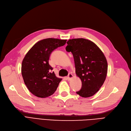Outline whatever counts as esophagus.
<instances>
[{"mask_svg":"<svg viewBox=\"0 0 131 131\" xmlns=\"http://www.w3.org/2000/svg\"><path fill=\"white\" fill-rule=\"evenodd\" d=\"M73 74H72V73H69V75H68V76H67V79H68L69 80H70V79H71V78H73Z\"/></svg>","mask_w":131,"mask_h":131,"instance_id":"1","label":"esophagus"}]
</instances>
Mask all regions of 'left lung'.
<instances>
[{
    "mask_svg": "<svg viewBox=\"0 0 131 131\" xmlns=\"http://www.w3.org/2000/svg\"><path fill=\"white\" fill-rule=\"evenodd\" d=\"M66 50L73 56L75 73L81 79V89L77 94L83 98L93 96L103 85L107 72V62L95 43L84 38L70 39Z\"/></svg>",
    "mask_w": 131,
    "mask_h": 131,
    "instance_id": "obj_1",
    "label": "left lung"
}]
</instances>
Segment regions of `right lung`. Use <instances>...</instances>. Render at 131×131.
<instances>
[{
    "label": "right lung",
    "mask_w": 131,
    "mask_h": 131,
    "mask_svg": "<svg viewBox=\"0 0 131 131\" xmlns=\"http://www.w3.org/2000/svg\"><path fill=\"white\" fill-rule=\"evenodd\" d=\"M67 40L47 38L39 41L22 61L21 74L25 84L38 97L46 98L55 92L61 78H57L48 61L52 51L64 46Z\"/></svg>",
    "instance_id": "right-lung-1"
}]
</instances>
